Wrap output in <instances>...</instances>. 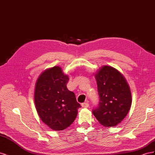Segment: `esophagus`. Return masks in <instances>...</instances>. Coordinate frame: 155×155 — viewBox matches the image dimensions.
<instances>
[{"label":"esophagus","instance_id":"obj_1","mask_svg":"<svg viewBox=\"0 0 155 155\" xmlns=\"http://www.w3.org/2000/svg\"><path fill=\"white\" fill-rule=\"evenodd\" d=\"M81 106L84 108H88L89 107V104H88V103L85 102V103H83V104H81Z\"/></svg>","mask_w":155,"mask_h":155}]
</instances>
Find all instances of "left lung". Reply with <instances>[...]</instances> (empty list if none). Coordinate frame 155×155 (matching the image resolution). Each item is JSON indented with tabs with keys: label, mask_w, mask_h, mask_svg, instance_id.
Here are the masks:
<instances>
[{
	"label": "left lung",
	"mask_w": 155,
	"mask_h": 155,
	"mask_svg": "<svg viewBox=\"0 0 155 155\" xmlns=\"http://www.w3.org/2000/svg\"><path fill=\"white\" fill-rule=\"evenodd\" d=\"M99 104L92 113L105 127L120 123L131 106V93L125 79L113 67L105 66L96 74Z\"/></svg>",
	"instance_id": "1"
}]
</instances>
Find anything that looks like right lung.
I'll use <instances>...</instances> for the list:
<instances>
[{"label": "right lung", "instance_id": "1", "mask_svg": "<svg viewBox=\"0 0 155 155\" xmlns=\"http://www.w3.org/2000/svg\"><path fill=\"white\" fill-rule=\"evenodd\" d=\"M68 77L54 67L41 74L36 82L34 100L40 118L50 128L62 130L76 119L81 107L73 92L68 90Z\"/></svg>", "mask_w": 155, "mask_h": 155}]
</instances>
